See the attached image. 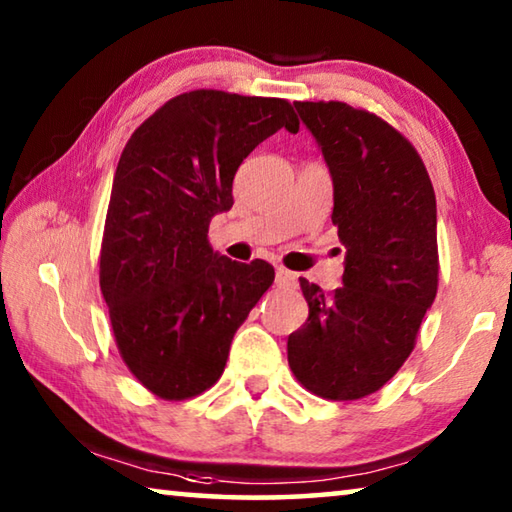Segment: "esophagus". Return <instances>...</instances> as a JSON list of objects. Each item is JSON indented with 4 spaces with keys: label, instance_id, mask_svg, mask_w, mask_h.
I'll return each mask as SVG.
<instances>
[{
    "label": "esophagus",
    "instance_id": "34e87169",
    "mask_svg": "<svg viewBox=\"0 0 512 512\" xmlns=\"http://www.w3.org/2000/svg\"><path fill=\"white\" fill-rule=\"evenodd\" d=\"M293 282H296V275H293L291 271H287V268H277V271H275V284H277V287H291Z\"/></svg>",
    "mask_w": 512,
    "mask_h": 512
}]
</instances>
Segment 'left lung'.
<instances>
[{
  "mask_svg": "<svg viewBox=\"0 0 512 512\" xmlns=\"http://www.w3.org/2000/svg\"><path fill=\"white\" fill-rule=\"evenodd\" d=\"M323 151L343 287L300 277L309 318L289 336V366L325 400L379 391L409 357L438 291L436 194L418 151L384 119L341 101L293 103Z\"/></svg>",
  "mask_w": 512,
  "mask_h": 512,
  "instance_id": "left-lung-1",
  "label": "left lung"
}]
</instances>
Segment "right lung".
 <instances>
[{
  "label": "right lung",
  "mask_w": 512,
  "mask_h": 512,
  "mask_svg": "<svg viewBox=\"0 0 512 512\" xmlns=\"http://www.w3.org/2000/svg\"><path fill=\"white\" fill-rule=\"evenodd\" d=\"M280 128H300L289 101L194 90L155 110L121 153L99 282L121 359L162 400L219 381L232 336L275 280L264 259L214 253L207 230L235 203L239 164Z\"/></svg>",
  "instance_id": "add662e5"
}]
</instances>
